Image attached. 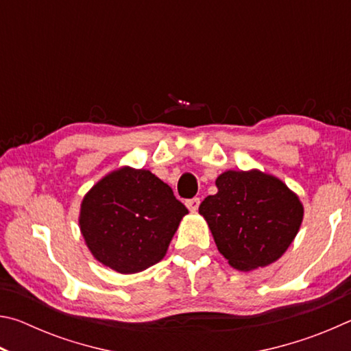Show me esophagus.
I'll list each match as a JSON object with an SVG mask.
<instances>
[{
    "mask_svg": "<svg viewBox=\"0 0 351 351\" xmlns=\"http://www.w3.org/2000/svg\"><path fill=\"white\" fill-rule=\"evenodd\" d=\"M199 203H201L199 198H192V199L186 201V206L189 207L190 212H197L198 207H199Z\"/></svg>",
    "mask_w": 351,
    "mask_h": 351,
    "instance_id": "34e87169",
    "label": "esophagus"
}]
</instances>
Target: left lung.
<instances>
[{
    "label": "left lung",
    "instance_id": "1",
    "mask_svg": "<svg viewBox=\"0 0 351 351\" xmlns=\"http://www.w3.org/2000/svg\"><path fill=\"white\" fill-rule=\"evenodd\" d=\"M215 184L218 192L199 204V213L229 265L252 271L280 258L304 219L299 197L258 170H228Z\"/></svg>",
    "mask_w": 351,
    "mask_h": 351
}]
</instances>
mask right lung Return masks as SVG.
<instances>
[{"instance_id":"add662e5","label":"right lung","mask_w":351,"mask_h":351,"mask_svg":"<svg viewBox=\"0 0 351 351\" xmlns=\"http://www.w3.org/2000/svg\"><path fill=\"white\" fill-rule=\"evenodd\" d=\"M186 213L173 190L152 171L122 167L85 195L79 224L100 263L134 274L164 258Z\"/></svg>"}]
</instances>
